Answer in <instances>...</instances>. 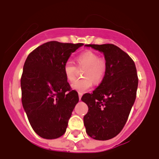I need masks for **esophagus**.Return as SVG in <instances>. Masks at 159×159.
I'll use <instances>...</instances> for the list:
<instances>
[{"label": "esophagus", "instance_id": "esophagus-1", "mask_svg": "<svg viewBox=\"0 0 159 159\" xmlns=\"http://www.w3.org/2000/svg\"><path fill=\"white\" fill-rule=\"evenodd\" d=\"M78 97H79V100H81V97H82V93H80V92H78Z\"/></svg>", "mask_w": 159, "mask_h": 159}]
</instances>
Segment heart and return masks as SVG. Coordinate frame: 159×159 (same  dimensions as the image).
<instances>
[{"mask_svg":"<svg viewBox=\"0 0 159 159\" xmlns=\"http://www.w3.org/2000/svg\"><path fill=\"white\" fill-rule=\"evenodd\" d=\"M78 65L80 67H85L84 79L76 80L72 84L71 87L80 93L89 89L92 86V81L94 83L98 84L103 79L106 70V64L105 60L99 59V56L96 53L92 51H86L80 54L76 58ZM67 81H73L75 79L76 67L72 61L68 60L65 63L63 67Z\"/></svg>","mask_w":159,"mask_h":159,"instance_id":"b5f03b06","label":"heart"}]
</instances>
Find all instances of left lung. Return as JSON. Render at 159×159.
Segmentation results:
<instances>
[{
  "label": "left lung",
  "instance_id": "left-lung-1",
  "mask_svg": "<svg viewBox=\"0 0 159 159\" xmlns=\"http://www.w3.org/2000/svg\"><path fill=\"white\" fill-rule=\"evenodd\" d=\"M103 53L106 70L103 81L81 98L89 108L84 116L86 132L97 140H108L121 131L136 97L138 76L134 61L112 44L86 45Z\"/></svg>",
  "mask_w": 159,
  "mask_h": 159
}]
</instances>
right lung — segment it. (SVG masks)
Masks as SVG:
<instances>
[{"instance_id": "1", "label": "right lung", "mask_w": 159, "mask_h": 159, "mask_svg": "<svg viewBox=\"0 0 159 159\" xmlns=\"http://www.w3.org/2000/svg\"><path fill=\"white\" fill-rule=\"evenodd\" d=\"M83 45L48 42L25 60L20 81L22 103L32 128L42 138L53 139L65 133L79 98L71 90L63 67Z\"/></svg>"}]
</instances>
